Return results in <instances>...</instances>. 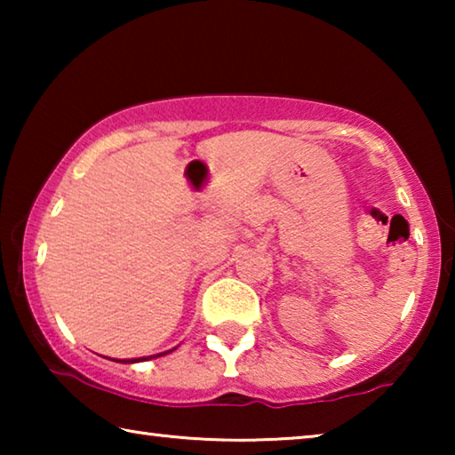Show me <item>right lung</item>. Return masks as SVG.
<instances>
[{
    "mask_svg": "<svg viewBox=\"0 0 455 455\" xmlns=\"http://www.w3.org/2000/svg\"><path fill=\"white\" fill-rule=\"evenodd\" d=\"M171 351H172V349H171ZM171 351L158 353V355H150V357H138V359H124V361H122V363H138V361H148V359H152V357H160V355H166V353H171Z\"/></svg>",
    "mask_w": 455,
    "mask_h": 455,
    "instance_id": "right-lung-1",
    "label": "right lung"
}]
</instances>
